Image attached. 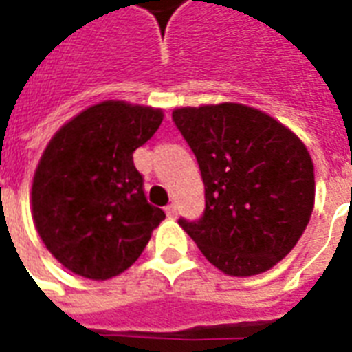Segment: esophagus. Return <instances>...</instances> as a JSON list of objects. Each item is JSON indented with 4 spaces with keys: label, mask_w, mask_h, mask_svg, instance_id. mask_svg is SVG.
Listing matches in <instances>:
<instances>
[{
    "label": "esophagus",
    "mask_w": 352,
    "mask_h": 352,
    "mask_svg": "<svg viewBox=\"0 0 352 352\" xmlns=\"http://www.w3.org/2000/svg\"><path fill=\"white\" fill-rule=\"evenodd\" d=\"M166 215H168L170 219H175V217H177V206H175V204L171 203V204H168V206H166Z\"/></svg>",
    "instance_id": "1"
}]
</instances>
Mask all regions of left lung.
<instances>
[{"mask_svg":"<svg viewBox=\"0 0 352 352\" xmlns=\"http://www.w3.org/2000/svg\"><path fill=\"white\" fill-rule=\"evenodd\" d=\"M171 118L197 159L206 199L201 219L179 225L228 276L267 272L294 248L314 208L305 144L243 104L181 107Z\"/></svg>","mask_w":352,"mask_h":352,"instance_id":"8db88e82","label":"left lung"}]
</instances>
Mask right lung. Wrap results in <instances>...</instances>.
Segmentation results:
<instances>
[{
  "label": "right lung",
  "instance_id": "right-lung-1",
  "mask_svg": "<svg viewBox=\"0 0 352 352\" xmlns=\"http://www.w3.org/2000/svg\"><path fill=\"white\" fill-rule=\"evenodd\" d=\"M162 111L100 102L47 144L32 179V219L47 250L71 272L109 279L137 261L166 214L148 203L133 151Z\"/></svg>",
  "mask_w": 352,
  "mask_h": 352
}]
</instances>
